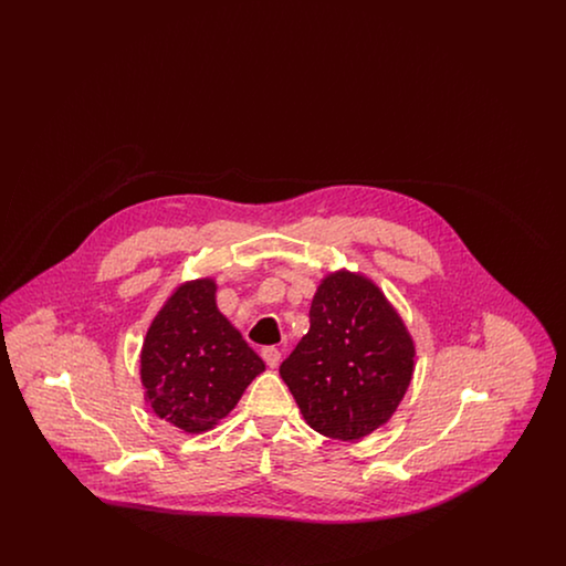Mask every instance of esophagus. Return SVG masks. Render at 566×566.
Masks as SVG:
<instances>
[{"instance_id":"1","label":"esophagus","mask_w":566,"mask_h":566,"mask_svg":"<svg viewBox=\"0 0 566 566\" xmlns=\"http://www.w3.org/2000/svg\"><path fill=\"white\" fill-rule=\"evenodd\" d=\"M261 356H263V360L270 365L271 369H273V367H277V365H280V360H282V352L277 350V348H273V346L263 348V350H261Z\"/></svg>"}]
</instances>
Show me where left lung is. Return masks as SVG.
Segmentation results:
<instances>
[{"label":"left lung","instance_id":"left-lung-1","mask_svg":"<svg viewBox=\"0 0 566 566\" xmlns=\"http://www.w3.org/2000/svg\"><path fill=\"white\" fill-rule=\"evenodd\" d=\"M416 344L403 318L363 273H326L310 307V331L280 365L305 422L354 441L384 427L413 376Z\"/></svg>","mask_w":566,"mask_h":566}]
</instances>
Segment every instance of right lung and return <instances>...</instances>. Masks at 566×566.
Returning <instances> with one entry per match:
<instances>
[{
  "label": "right lung",
  "mask_w": 566,
  "mask_h": 566,
  "mask_svg": "<svg viewBox=\"0 0 566 566\" xmlns=\"http://www.w3.org/2000/svg\"><path fill=\"white\" fill-rule=\"evenodd\" d=\"M214 277L182 282L139 352L144 401L187 434L212 431L265 363L216 305Z\"/></svg>",
  "instance_id": "add662e5"
}]
</instances>
